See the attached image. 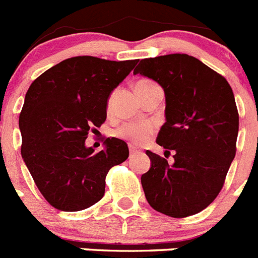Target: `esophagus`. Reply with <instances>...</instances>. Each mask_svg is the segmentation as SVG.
I'll list each match as a JSON object with an SVG mask.
<instances>
[{"label":"esophagus","mask_w":258,"mask_h":258,"mask_svg":"<svg viewBox=\"0 0 258 258\" xmlns=\"http://www.w3.org/2000/svg\"><path fill=\"white\" fill-rule=\"evenodd\" d=\"M129 152H131V156H133V155H136V154H138V150L136 149V147H134V146H129Z\"/></svg>","instance_id":"1"}]
</instances>
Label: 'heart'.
<instances>
[{
	"instance_id": "1",
	"label": "heart",
	"mask_w": 258,
	"mask_h": 258,
	"mask_svg": "<svg viewBox=\"0 0 258 258\" xmlns=\"http://www.w3.org/2000/svg\"><path fill=\"white\" fill-rule=\"evenodd\" d=\"M147 85H155V83H152L151 80H140L137 83L136 88ZM109 104H111V99L108 101V107ZM152 133H154V126L150 122H127L116 131V136L122 138V140L129 141L134 145L145 143L151 137Z\"/></svg>"
}]
</instances>
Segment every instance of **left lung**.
<instances>
[{"label":"left lung","mask_w":258,"mask_h":258,"mask_svg":"<svg viewBox=\"0 0 258 258\" xmlns=\"http://www.w3.org/2000/svg\"><path fill=\"white\" fill-rule=\"evenodd\" d=\"M133 74L164 89L166 121L156 143L174 151L173 164L146 151L151 160L141 177L146 199L170 217L199 213L217 198L235 157L239 113L231 86L187 54L142 59Z\"/></svg>","instance_id":"left-lung-1"}]
</instances>
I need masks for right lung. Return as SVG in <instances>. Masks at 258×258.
<instances>
[{
    "instance_id": "add662e5",
    "label": "right lung",
    "mask_w": 258,
    "mask_h": 258,
    "mask_svg": "<svg viewBox=\"0 0 258 258\" xmlns=\"http://www.w3.org/2000/svg\"><path fill=\"white\" fill-rule=\"evenodd\" d=\"M136 64L137 59L74 56L29 86L19 116L22 157L54 208L77 212L94 206L103 198L108 170L129 156L118 138H107L99 152L86 147L85 140L106 121L109 94Z\"/></svg>"
}]
</instances>
